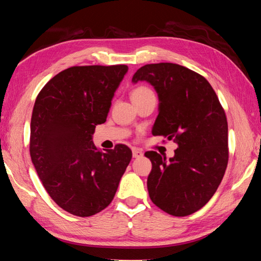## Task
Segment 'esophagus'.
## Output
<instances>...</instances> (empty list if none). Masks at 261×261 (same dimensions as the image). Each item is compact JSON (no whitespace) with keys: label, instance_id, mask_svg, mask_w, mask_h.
Masks as SVG:
<instances>
[{"label":"esophagus","instance_id":"1","mask_svg":"<svg viewBox=\"0 0 261 261\" xmlns=\"http://www.w3.org/2000/svg\"><path fill=\"white\" fill-rule=\"evenodd\" d=\"M143 155H144V154H143V152L140 151V149H137V148H134V149H132V156H134L135 159L141 158Z\"/></svg>","mask_w":261,"mask_h":261}]
</instances>
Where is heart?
Listing matches in <instances>:
<instances>
[{
	"label": "heart",
	"mask_w": 261,
	"mask_h": 261,
	"mask_svg": "<svg viewBox=\"0 0 261 261\" xmlns=\"http://www.w3.org/2000/svg\"><path fill=\"white\" fill-rule=\"evenodd\" d=\"M148 93H153V92L149 90L148 87H145V86H139L135 88L134 91H132V98H137V96H141V95H145V94H148Z\"/></svg>",
	"instance_id": "heart-1"
}]
</instances>
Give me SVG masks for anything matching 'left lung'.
Returning a JSON list of instances; mask_svg holds the SVG:
<instances>
[{"instance_id": "8db88e82", "label": "left lung", "mask_w": 261, "mask_h": 261, "mask_svg": "<svg viewBox=\"0 0 261 261\" xmlns=\"http://www.w3.org/2000/svg\"><path fill=\"white\" fill-rule=\"evenodd\" d=\"M151 84L159 96L152 132L177 144L175 155L145 153L152 162L147 178L151 200L174 216L204 207L218 190L228 165V123L211 84L175 63L146 64L132 83Z\"/></svg>"}]
</instances>
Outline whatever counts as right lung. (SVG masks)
Returning a JSON list of instances; mask_svg holds the SVG:
<instances>
[{
    "label": "right lung",
    "mask_w": 261,
    "mask_h": 261,
    "mask_svg": "<svg viewBox=\"0 0 261 261\" xmlns=\"http://www.w3.org/2000/svg\"><path fill=\"white\" fill-rule=\"evenodd\" d=\"M126 72L123 64L71 67L53 77L35 100L31 159L51 199L73 215L105 210L131 161L125 145L101 152L92 140Z\"/></svg>",
    "instance_id": "add662e5"
}]
</instances>
